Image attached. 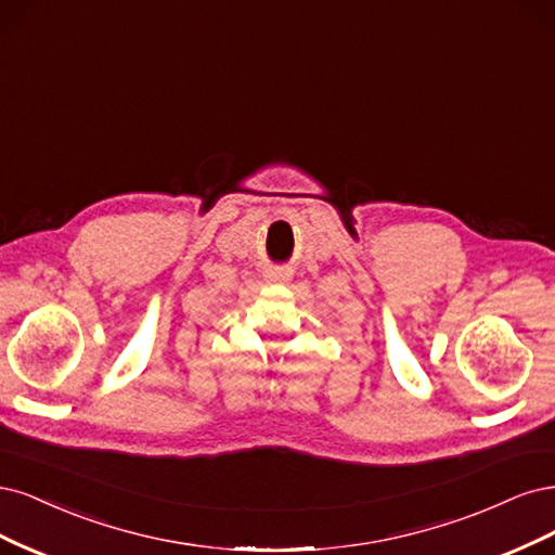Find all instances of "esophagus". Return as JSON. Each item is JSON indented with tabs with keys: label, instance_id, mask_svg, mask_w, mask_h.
Wrapping results in <instances>:
<instances>
[{
	"label": "esophagus",
	"instance_id": "34e87169",
	"mask_svg": "<svg viewBox=\"0 0 555 555\" xmlns=\"http://www.w3.org/2000/svg\"><path fill=\"white\" fill-rule=\"evenodd\" d=\"M267 279H270V281H288V279H291V272L279 270V267H276V270L267 272Z\"/></svg>",
	"mask_w": 555,
	"mask_h": 555
}]
</instances>
